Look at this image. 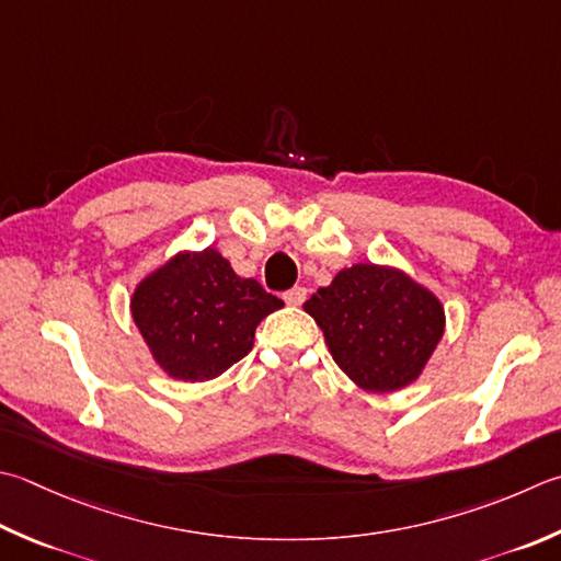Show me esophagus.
Returning <instances> with one entry per match:
<instances>
[{
	"mask_svg": "<svg viewBox=\"0 0 561 561\" xmlns=\"http://www.w3.org/2000/svg\"><path fill=\"white\" fill-rule=\"evenodd\" d=\"M306 294H309V291H306L304 287H294V289H289V291H284L282 299L287 301L289 306H301V304L306 301Z\"/></svg>",
	"mask_w": 561,
	"mask_h": 561,
	"instance_id": "1",
	"label": "esophagus"
}]
</instances>
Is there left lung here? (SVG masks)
<instances>
[{"mask_svg": "<svg viewBox=\"0 0 561 561\" xmlns=\"http://www.w3.org/2000/svg\"><path fill=\"white\" fill-rule=\"evenodd\" d=\"M345 375L367 391H397L421 375L445 331L435 296L403 272L355 265L304 304Z\"/></svg>", "mask_w": 561, "mask_h": 561, "instance_id": "left-lung-1", "label": "left lung"}]
</instances>
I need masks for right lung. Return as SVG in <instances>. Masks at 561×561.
<instances>
[{
    "mask_svg": "<svg viewBox=\"0 0 561 561\" xmlns=\"http://www.w3.org/2000/svg\"><path fill=\"white\" fill-rule=\"evenodd\" d=\"M282 299L238 277L221 252L178 255L152 272L130 301L134 321L158 365L182 381H206L243 359L257 323Z\"/></svg>",
    "mask_w": 561,
    "mask_h": 561,
    "instance_id": "obj_1",
    "label": "right lung"
}]
</instances>
